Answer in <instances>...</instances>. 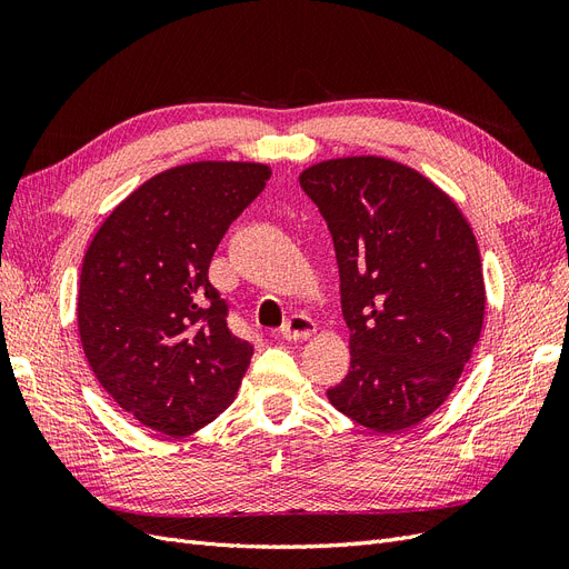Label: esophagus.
Returning <instances> with one entry per match:
<instances>
[{
    "label": "esophagus",
    "mask_w": 569,
    "mask_h": 569,
    "mask_svg": "<svg viewBox=\"0 0 569 569\" xmlns=\"http://www.w3.org/2000/svg\"><path fill=\"white\" fill-rule=\"evenodd\" d=\"M318 325L303 316V313H295L284 325H282V337L289 341H297V339H308L311 335H316Z\"/></svg>",
    "instance_id": "1"
}]
</instances>
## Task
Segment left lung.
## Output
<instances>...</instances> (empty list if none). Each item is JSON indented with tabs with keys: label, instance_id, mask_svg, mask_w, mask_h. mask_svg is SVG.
I'll return each instance as SVG.
<instances>
[{
	"label": "left lung",
	"instance_id": "left-lung-1",
	"mask_svg": "<svg viewBox=\"0 0 569 569\" xmlns=\"http://www.w3.org/2000/svg\"><path fill=\"white\" fill-rule=\"evenodd\" d=\"M330 228L351 368L327 389L343 416L396 435L449 399L485 322L477 239L449 194L382 157L299 176Z\"/></svg>",
	"mask_w": 569,
	"mask_h": 569
}]
</instances>
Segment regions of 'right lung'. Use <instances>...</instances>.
<instances>
[{
  "label": "right lung",
  "mask_w": 569,
  "mask_h": 569,
  "mask_svg": "<svg viewBox=\"0 0 569 569\" xmlns=\"http://www.w3.org/2000/svg\"><path fill=\"white\" fill-rule=\"evenodd\" d=\"M268 178L244 161L163 170L116 206L84 253L82 351L111 399L161 435L197 432L242 385L253 347L228 327L209 266Z\"/></svg>",
  "instance_id": "obj_1"
}]
</instances>
